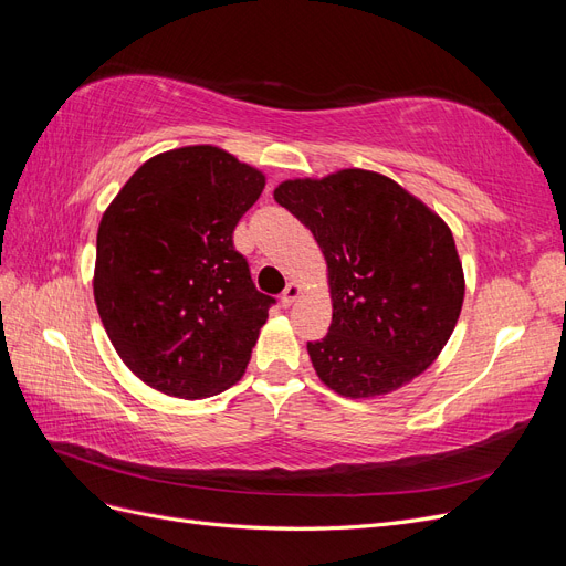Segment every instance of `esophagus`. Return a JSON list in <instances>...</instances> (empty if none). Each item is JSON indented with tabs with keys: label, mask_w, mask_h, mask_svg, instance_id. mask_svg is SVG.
Returning a JSON list of instances; mask_svg holds the SVG:
<instances>
[{
	"label": "esophagus",
	"mask_w": 566,
	"mask_h": 566,
	"mask_svg": "<svg viewBox=\"0 0 566 566\" xmlns=\"http://www.w3.org/2000/svg\"><path fill=\"white\" fill-rule=\"evenodd\" d=\"M300 295H302V285L295 283V281L287 283V287L283 290V295H281V304H283V306H290Z\"/></svg>",
	"instance_id": "obj_1"
}]
</instances>
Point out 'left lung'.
Masks as SVG:
<instances>
[{
  "instance_id": "left-lung-1",
  "label": "left lung",
  "mask_w": 566,
  "mask_h": 566,
  "mask_svg": "<svg viewBox=\"0 0 566 566\" xmlns=\"http://www.w3.org/2000/svg\"><path fill=\"white\" fill-rule=\"evenodd\" d=\"M273 200L314 233L328 264L331 331L306 345L321 382L370 399L430 368L465 300L447 221L401 184L358 167L285 179Z\"/></svg>"
}]
</instances>
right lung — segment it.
Segmentation results:
<instances>
[{"instance_id":"add662e5","label":"right lung","mask_w":566,"mask_h":566,"mask_svg":"<svg viewBox=\"0 0 566 566\" xmlns=\"http://www.w3.org/2000/svg\"><path fill=\"white\" fill-rule=\"evenodd\" d=\"M264 184L224 148L184 146L146 160L101 217V323L125 366L167 397H212L243 378L273 297L254 287L233 229Z\"/></svg>"}]
</instances>
